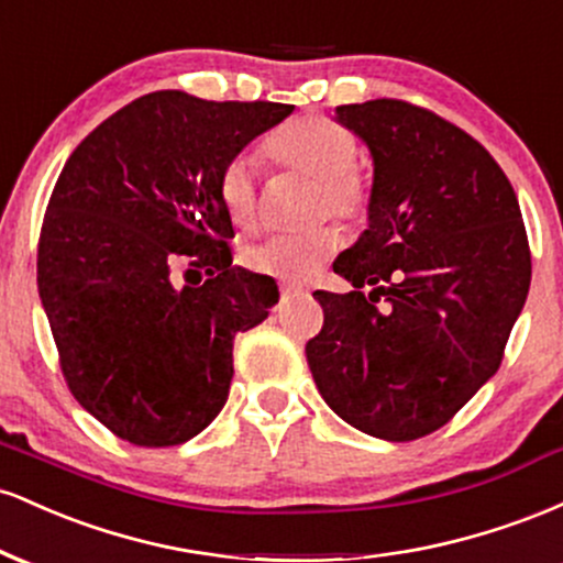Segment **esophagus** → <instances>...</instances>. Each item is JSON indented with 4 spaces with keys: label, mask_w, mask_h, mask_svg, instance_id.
<instances>
[{
    "label": "esophagus",
    "mask_w": 563,
    "mask_h": 563,
    "mask_svg": "<svg viewBox=\"0 0 563 563\" xmlns=\"http://www.w3.org/2000/svg\"><path fill=\"white\" fill-rule=\"evenodd\" d=\"M280 290H283V296H299V294H307V290H303L301 286H294V283H286V286H283Z\"/></svg>",
    "instance_id": "34e87169"
}]
</instances>
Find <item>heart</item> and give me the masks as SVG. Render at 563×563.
I'll use <instances>...</instances> for the list:
<instances>
[{
    "instance_id": "heart-1",
    "label": "heart",
    "mask_w": 563,
    "mask_h": 563,
    "mask_svg": "<svg viewBox=\"0 0 563 563\" xmlns=\"http://www.w3.org/2000/svg\"><path fill=\"white\" fill-rule=\"evenodd\" d=\"M262 153L273 164L286 166L314 179V214L354 219L365 211L371 187L354 166V137L344 126L322 115H303L275 129L264 140ZM219 203L238 230L256 224V177L245 158H235L219 174ZM341 235L335 228H314L303 235H273L251 245L243 254L251 273L303 283L339 251Z\"/></svg>"
}]
</instances>
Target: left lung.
I'll return each instance as SVG.
<instances>
[{"instance_id":"8db88e82","label":"left lung","mask_w":563,"mask_h":563,"mask_svg":"<svg viewBox=\"0 0 563 563\" xmlns=\"http://www.w3.org/2000/svg\"><path fill=\"white\" fill-rule=\"evenodd\" d=\"M335 121L371 151L373 187L367 230L333 262L354 290H314L325 322L307 363L335 416L410 442L500 367L532 277L525 222L495 158L450 121L402 100L339 106Z\"/></svg>"}]
</instances>
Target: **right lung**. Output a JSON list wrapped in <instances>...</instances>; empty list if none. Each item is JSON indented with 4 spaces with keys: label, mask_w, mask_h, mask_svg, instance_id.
<instances>
[{
    "label": "right lung",
    "mask_w": 563,
    "mask_h": 563,
    "mask_svg": "<svg viewBox=\"0 0 563 563\" xmlns=\"http://www.w3.org/2000/svg\"><path fill=\"white\" fill-rule=\"evenodd\" d=\"M290 111L164 89L102 121L63 166L38 238V299L70 394L115 437L183 444L228 402L232 341L280 294L232 267L219 174ZM198 268L210 275L200 287Z\"/></svg>",
    "instance_id": "1"
}]
</instances>
